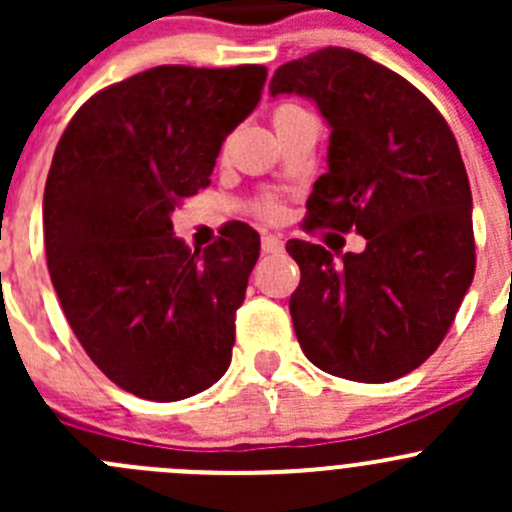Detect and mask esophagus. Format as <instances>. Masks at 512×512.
Segmentation results:
<instances>
[{"instance_id": "esophagus-1", "label": "esophagus", "mask_w": 512, "mask_h": 512, "mask_svg": "<svg viewBox=\"0 0 512 512\" xmlns=\"http://www.w3.org/2000/svg\"><path fill=\"white\" fill-rule=\"evenodd\" d=\"M262 252H267V255H277V252H282V240L275 235H262Z\"/></svg>"}]
</instances>
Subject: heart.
Instances as JSON below:
<instances>
[{
  "label": "heart",
  "mask_w": 512,
  "mask_h": 512,
  "mask_svg": "<svg viewBox=\"0 0 512 512\" xmlns=\"http://www.w3.org/2000/svg\"><path fill=\"white\" fill-rule=\"evenodd\" d=\"M260 213L267 215V218H272V215H277V205L265 203V205H262V208H260Z\"/></svg>",
  "instance_id": "1"
}]
</instances>
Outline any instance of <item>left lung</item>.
<instances>
[{
    "instance_id": "1",
    "label": "left lung",
    "mask_w": 512,
    "mask_h": 512,
    "mask_svg": "<svg viewBox=\"0 0 512 512\" xmlns=\"http://www.w3.org/2000/svg\"><path fill=\"white\" fill-rule=\"evenodd\" d=\"M270 94L309 98L332 131L307 227L366 237L364 252L339 260L322 245L287 242L302 272L289 297L299 347L342 379H401L436 352L476 272L456 138L416 86L342 46L282 64Z\"/></svg>"
}]
</instances>
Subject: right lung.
Segmentation results:
<instances>
[{"mask_svg":"<svg viewBox=\"0 0 512 512\" xmlns=\"http://www.w3.org/2000/svg\"><path fill=\"white\" fill-rule=\"evenodd\" d=\"M265 79L257 64L156 66L91 96L56 146L44 188L56 297L91 361L141 399H188L230 366L260 235L230 223L190 250L170 215L210 185Z\"/></svg>","mask_w":512,"mask_h":512,"instance_id":"add662e5","label":"right lung"}]
</instances>
